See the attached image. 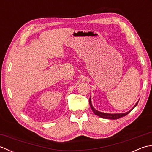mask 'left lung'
Wrapping results in <instances>:
<instances>
[{
    "instance_id": "1",
    "label": "left lung",
    "mask_w": 152,
    "mask_h": 152,
    "mask_svg": "<svg viewBox=\"0 0 152 152\" xmlns=\"http://www.w3.org/2000/svg\"><path fill=\"white\" fill-rule=\"evenodd\" d=\"M138 101H137V102L135 104V105L133 106V108L131 109L129 111H128L127 112H125V113H118V114H109V113H104V112H99L98 110H96L93 107V105H92V103H91V96H90L89 98V104H90V107L91 108L93 112H94V114L96 115L99 116L100 118H104V119H117L120 118L121 117H124V116H125L126 115H127L132 110H133L134 107H136L137 104H138Z\"/></svg>"
}]
</instances>
